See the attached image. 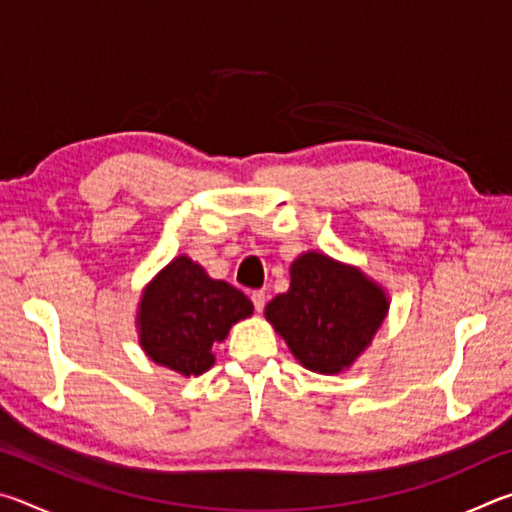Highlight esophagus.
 <instances>
[{
	"instance_id": "obj_1",
	"label": "esophagus",
	"mask_w": 512,
	"mask_h": 512,
	"mask_svg": "<svg viewBox=\"0 0 512 512\" xmlns=\"http://www.w3.org/2000/svg\"><path fill=\"white\" fill-rule=\"evenodd\" d=\"M250 300H253L255 311H262L266 305V293L264 291H253L250 293Z\"/></svg>"
}]
</instances>
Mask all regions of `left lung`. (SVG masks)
I'll use <instances>...</instances> for the list:
<instances>
[{
    "instance_id": "8db88e82",
    "label": "left lung",
    "mask_w": 512,
    "mask_h": 512,
    "mask_svg": "<svg viewBox=\"0 0 512 512\" xmlns=\"http://www.w3.org/2000/svg\"><path fill=\"white\" fill-rule=\"evenodd\" d=\"M291 284L264 309L293 357L318 375H339L370 348L388 316L386 289L359 266L318 250L293 259Z\"/></svg>"
}]
</instances>
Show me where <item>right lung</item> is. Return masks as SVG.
I'll list each match as a JSON object with an SVG mask.
<instances>
[{"instance_id": "right-lung-1", "label": "right lung", "mask_w": 512, "mask_h": 512, "mask_svg": "<svg viewBox=\"0 0 512 512\" xmlns=\"http://www.w3.org/2000/svg\"><path fill=\"white\" fill-rule=\"evenodd\" d=\"M253 316V302L178 255L142 289L135 327L146 357L183 377L214 366V348L230 327Z\"/></svg>"}]
</instances>
